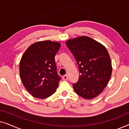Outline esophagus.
Segmentation results:
<instances>
[{"mask_svg":"<svg viewBox=\"0 0 129 129\" xmlns=\"http://www.w3.org/2000/svg\"><path fill=\"white\" fill-rule=\"evenodd\" d=\"M62 78H63V80H68V79H69V77H68V75H65L63 76Z\"/></svg>","mask_w":129,"mask_h":129,"instance_id":"1","label":"esophagus"}]
</instances>
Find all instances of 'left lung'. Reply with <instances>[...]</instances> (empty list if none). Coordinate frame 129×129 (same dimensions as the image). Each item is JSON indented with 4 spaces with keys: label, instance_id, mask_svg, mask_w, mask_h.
Returning a JSON list of instances; mask_svg holds the SVG:
<instances>
[{
    "label": "left lung",
    "instance_id": "obj_1",
    "mask_svg": "<svg viewBox=\"0 0 129 129\" xmlns=\"http://www.w3.org/2000/svg\"><path fill=\"white\" fill-rule=\"evenodd\" d=\"M66 44L79 66L78 82L73 84L75 92L85 99L96 98L106 87L112 76V62L106 48L86 36L70 39Z\"/></svg>",
    "mask_w": 129,
    "mask_h": 129
}]
</instances>
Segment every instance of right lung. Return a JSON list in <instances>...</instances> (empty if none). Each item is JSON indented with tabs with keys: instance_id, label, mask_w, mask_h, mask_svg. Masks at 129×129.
Segmentation results:
<instances>
[{
	"instance_id": "right-lung-1",
	"label": "right lung",
	"mask_w": 129,
	"mask_h": 129,
	"mask_svg": "<svg viewBox=\"0 0 129 129\" xmlns=\"http://www.w3.org/2000/svg\"><path fill=\"white\" fill-rule=\"evenodd\" d=\"M60 46L59 42L39 41L30 46L22 55L19 64L20 79L34 98H49L58 87L60 77L56 72L54 56Z\"/></svg>"
}]
</instances>
